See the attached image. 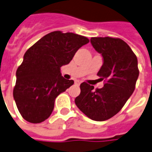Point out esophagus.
<instances>
[{
	"label": "esophagus",
	"instance_id": "esophagus-1",
	"mask_svg": "<svg viewBox=\"0 0 152 152\" xmlns=\"http://www.w3.org/2000/svg\"><path fill=\"white\" fill-rule=\"evenodd\" d=\"M75 84L77 85V86H79L80 84H81V82H80L79 80H75Z\"/></svg>",
	"mask_w": 152,
	"mask_h": 152
}]
</instances>
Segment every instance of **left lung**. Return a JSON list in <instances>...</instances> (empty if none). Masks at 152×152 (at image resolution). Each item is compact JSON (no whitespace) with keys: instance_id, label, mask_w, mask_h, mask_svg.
I'll list each match as a JSON object with an SVG mask.
<instances>
[{"instance_id":"obj_1","label":"left lung","mask_w":152,"mask_h":152,"mask_svg":"<svg viewBox=\"0 0 152 152\" xmlns=\"http://www.w3.org/2000/svg\"><path fill=\"white\" fill-rule=\"evenodd\" d=\"M90 42L103 57L97 75L104 80V87L94 89L82 82L75 104L93 121H106L121 111L134 92L139 77L138 62L130 47L121 39L92 37Z\"/></svg>"}]
</instances>
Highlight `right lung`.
<instances>
[{
    "label": "right lung",
    "instance_id": "right-lung-1",
    "mask_svg": "<svg viewBox=\"0 0 152 152\" xmlns=\"http://www.w3.org/2000/svg\"><path fill=\"white\" fill-rule=\"evenodd\" d=\"M89 39L72 32L52 31L36 42L25 52L16 70L13 97L23 118L41 123L50 116L55 98L74 84L65 79L60 68L72 60Z\"/></svg>",
    "mask_w": 152,
    "mask_h": 152
}]
</instances>
